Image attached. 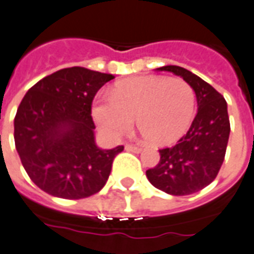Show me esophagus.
<instances>
[{"label": "esophagus", "mask_w": 254, "mask_h": 254, "mask_svg": "<svg viewBox=\"0 0 254 254\" xmlns=\"http://www.w3.org/2000/svg\"><path fill=\"white\" fill-rule=\"evenodd\" d=\"M125 148H126V151L133 152V153H140V152H141V148L135 147V145H132V144H126Z\"/></svg>", "instance_id": "34e87169"}]
</instances>
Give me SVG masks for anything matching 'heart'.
Here are the masks:
<instances>
[{"label": "heart", "instance_id": "b5f03b06", "mask_svg": "<svg viewBox=\"0 0 254 254\" xmlns=\"http://www.w3.org/2000/svg\"><path fill=\"white\" fill-rule=\"evenodd\" d=\"M195 92L186 81L165 76H140L118 81L110 98L93 103L99 129L111 139L125 135L136 118L147 143L165 147L181 139L195 114Z\"/></svg>", "mask_w": 254, "mask_h": 254}]
</instances>
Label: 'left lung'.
I'll list each match as a JSON object with an SVG mask.
<instances>
[{
	"instance_id": "obj_1",
	"label": "left lung",
	"mask_w": 254,
	"mask_h": 254,
	"mask_svg": "<svg viewBox=\"0 0 254 254\" xmlns=\"http://www.w3.org/2000/svg\"><path fill=\"white\" fill-rule=\"evenodd\" d=\"M159 70L174 73L191 85L198 111L186 135L170 148L160 149L159 164L145 172L148 181L170 195H189L214 181L224 161L230 139V118L223 95L182 66Z\"/></svg>"
}]
</instances>
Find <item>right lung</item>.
<instances>
[{"instance_id":"1","label":"right lung","mask_w":254,"mask_h":254,"mask_svg":"<svg viewBox=\"0 0 254 254\" xmlns=\"http://www.w3.org/2000/svg\"><path fill=\"white\" fill-rule=\"evenodd\" d=\"M113 74L82 66L44 77L22 99L14 119V141L26 173L51 195L81 199L98 192L122 145L95 144L92 102Z\"/></svg>"}]
</instances>
